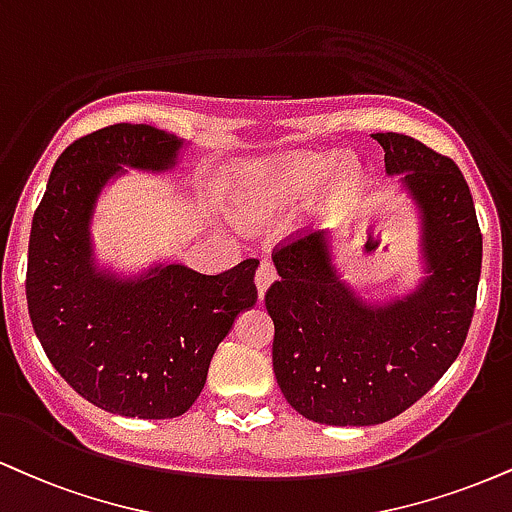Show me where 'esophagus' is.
Returning <instances> with one entry per match:
<instances>
[{
    "instance_id": "esophagus-1",
    "label": "esophagus",
    "mask_w": 512,
    "mask_h": 512,
    "mask_svg": "<svg viewBox=\"0 0 512 512\" xmlns=\"http://www.w3.org/2000/svg\"><path fill=\"white\" fill-rule=\"evenodd\" d=\"M274 279H276L274 264L269 260H264L260 264V269H257V276H255V286H257V295H260V300H264V293L269 291V286H272Z\"/></svg>"
}]
</instances>
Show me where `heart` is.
I'll use <instances>...</instances> for the list:
<instances>
[{"mask_svg": "<svg viewBox=\"0 0 512 512\" xmlns=\"http://www.w3.org/2000/svg\"><path fill=\"white\" fill-rule=\"evenodd\" d=\"M334 164V155L295 152L272 166H262L255 171L250 186H243L233 197L238 219H243L245 224H260L264 219L293 209L307 195H310V214L317 221L341 217L360 193L362 171L353 162H346L324 182Z\"/></svg>", "mask_w": 512, "mask_h": 512, "instance_id": "b5f03b06", "label": "heart"}]
</instances>
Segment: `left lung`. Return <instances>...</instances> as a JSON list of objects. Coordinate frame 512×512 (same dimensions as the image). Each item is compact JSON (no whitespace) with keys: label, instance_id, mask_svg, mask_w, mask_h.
Masks as SVG:
<instances>
[{"label":"left lung","instance_id":"obj_1","mask_svg":"<svg viewBox=\"0 0 512 512\" xmlns=\"http://www.w3.org/2000/svg\"><path fill=\"white\" fill-rule=\"evenodd\" d=\"M386 176L417 217L420 279L369 300L346 281L329 231L274 252V374L307 420L372 427L408 410L463 348L482 272V233L453 159L403 133H374Z\"/></svg>","mask_w":512,"mask_h":512}]
</instances>
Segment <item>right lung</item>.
Segmentation results:
<instances>
[{
    "label": "right lung",
    "mask_w": 512,
    "mask_h": 512,
    "mask_svg": "<svg viewBox=\"0 0 512 512\" xmlns=\"http://www.w3.org/2000/svg\"><path fill=\"white\" fill-rule=\"evenodd\" d=\"M188 140L116 123L66 147L54 164L28 245V312L73 391L138 420L183 415L205 389L214 350L257 303V260L207 276L157 260L123 272L97 257V207L128 171L166 174Z\"/></svg>",
    "instance_id": "1"
}]
</instances>
